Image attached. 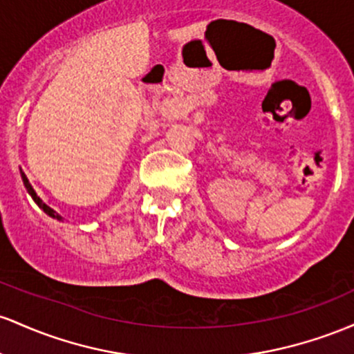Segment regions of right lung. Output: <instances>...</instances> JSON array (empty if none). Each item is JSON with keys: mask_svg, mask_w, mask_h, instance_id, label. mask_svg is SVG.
Wrapping results in <instances>:
<instances>
[{"mask_svg": "<svg viewBox=\"0 0 354 354\" xmlns=\"http://www.w3.org/2000/svg\"><path fill=\"white\" fill-rule=\"evenodd\" d=\"M19 174H21V180H23V184H25V187H26V192H28V194H30V196H31V198H33V201H35V202H37V205H38V207H39V209H41V210H43V212H45V214H46V216L53 217V219H57V221H63V217H62V216H59V214L57 212V210H53V209H51V207H50V205H46V204H45V202H43V201H41V198H39V197H38V194H37V192H35V189H33V187H31L30 180H28V177L25 176V172H23V170H21V169H19Z\"/></svg>", "mask_w": 354, "mask_h": 354, "instance_id": "add662e5", "label": "right lung"}]
</instances>
